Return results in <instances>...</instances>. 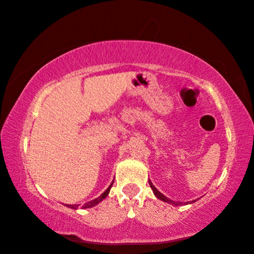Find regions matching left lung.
I'll return each mask as SVG.
<instances>
[{
    "label": "left lung",
    "mask_w": 254,
    "mask_h": 254,
    "mask_svg": "<svg viewBox=\"0 0 254 254\" xmlns=\"http://www.w3.org/2000/svg\"><path fill=\"white\" fill-rule=\"evenodd\" d=\"M149 185H150V187H151V189H152V190H153V194H154V196H156V197H158V198H159V199H161L162 201H166V203H168V204H173V205H175V206L184 205V203H182V201H174V200H171V199H169V198H168V197H166L165 195H163V194H161V192H160V191H159V190H158V189H157L156 187H154V186H153V185H152V183H151V182H150V180H149ZM194 201H195V200H191V201H190V203H194ZM185 204H189V201H188V203H185Z\"/></svg>",
    "instance_id": "1"
}]
</instances>
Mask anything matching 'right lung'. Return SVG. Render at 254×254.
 <instances>
[{"label": "right lung", "instance_id": "1", "mask_svg": "<svg viewBox=\"0 0 254 254\" xmlns=\"http://www.w3.org/2000/svg\"><path fill=\"white\" fill-rule=\"evenodd\" d=\"M112 185H113V183H112V184L110 185L109 188H107L106 190H105L104 192H103V194H102L100 197H97V198L93 199V200H91V201H87V203L84 204L83 206H80V207H81V208H91V207H94V206H96L98 203H101V201H102L103 199H104L107 195H109ZM66 206H67V207H69V208H72V209H77V208H78V205H76V204H74V205H68V204H66Z\"/></svg>", "mask_w": 254, "mask_h": 254}]
</instances>
